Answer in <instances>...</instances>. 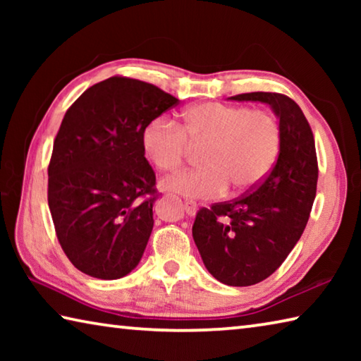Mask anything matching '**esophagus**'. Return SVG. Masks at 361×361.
Masks as SVG:
<instances>
[{
    "instance_id": "1",
    "label": "esophagus",
    "mask_w": 361,
    "mask_h": 361,
    "mask_svg": "<svg viewBox=\"0 0 361 361\" xmlns=\"http://www.w3.org/2000/svg\"><path fill=\"white\" fill-rule=\"evenodd\" d=\"M185 212L188 213L189 216H195V213H197V204H195L194 200H186V202H185Z\"/></svg>"
}]
</instances>
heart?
Wrapping results in <instances>:
<instances>
[{"label":"heart","mask_w":361,"mask_h":361,"mask_svg":"<svg viewBox=\"0 0 361 361\" xmlns=\"http://www.w3.org/2000/svg\"><path fill=\"white\" fill-rule=\"evenodd\" d=\"M188 142L205 145L204 167L170 175L161 186L183 197L207 199L226 192L229 185L235 192L258 186L277 161L282 133L271 113L216 102L186 108L180 126L156 118L142 132L145 154L166 172L181 166Z\"/></svg>","instance_id":"1"}]
</instances>
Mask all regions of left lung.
<instances>
[{
    "mask_svg": "<svg viewBox=\"0 0 361 361\" xmlns=\"http://www.w3.org/2000/svg\"><path fill=\"white\" fill-rule=\"evenodd\" d=\"M228 100L271 106L282 133L279 157L253 192L199 210L192 239L213 277L224 285L250 286L276 272L301 239L315 199L319 167L312 130L290 97L250 92Z\"/></svg>",
    "mask_w": 361,
    "mask_h": 361,
    "instance_id": "left-lung-1",
    "label": "left lung"
}]
</instances>
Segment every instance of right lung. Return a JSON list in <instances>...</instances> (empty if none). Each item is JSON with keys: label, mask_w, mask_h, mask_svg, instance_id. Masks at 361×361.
Instances as JSON below:
<instances>
[{"label": "right lung", "mask_w": 361, "mask_h": 361, "mask_svg": "<svg viewBox=\"0 0 361 361\" xmlns=\"http://www.w3.org/2000/svg\"><path fill=\"white\" fill-rule=\"evenodd\" d=\"M156 85L109 78L66 111L49 164L47 202L57 239L73 266L114 280L138 266L152 226L156 175L142 132L178 105Z\"/></svg>", "instance_id": "obj_1"}]
</instances>
